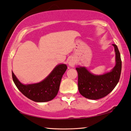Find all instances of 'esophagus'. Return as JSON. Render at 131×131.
<instances>
[{
    "instance_id": "34e87169",
    "label": "esophagus",
    "mask_w": 131,
    "mask_h": 131,
    "mask_svg": "<svg viewBox=\"0 0 131 131\" xmlns=\"http://www.w3.org/2000/svg\"><path fill=\"white\" fill-rule=\"evenodd\" d=\"M68 65L71 66V67H74L75 65V61L73 59L69 60V62H68Z\"/></svg>"
}]
</instances>
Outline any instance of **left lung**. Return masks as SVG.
Instances as JSON below:
<instances>
[{
    "label": "left lung",
    "mask_w": 131,
    "mask_h": 131,
    "mask_svg": "<svg viewBox=\"0 0 131 131\" xmlns=\"http://www.w3.org/2000/svg\"><path fill=\"white\" fill-rule=\"evenodd\" d=\"M116 54V65L112 71L102 75L91 73L84 67L77 68L78 89L86 98L96 100L108 95L116 86L120 79L122 61L120 52L116 45L113 44Z\"/></svg>",
    "instance_id": "1"
}]
</instances>
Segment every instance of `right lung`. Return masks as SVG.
Segmentation results:
<instances>
[{"label":"right lung","mask_w":131,"mask_h":131,"mask_svg":"<svg viewBox=\"0 0 131 131\" xmlns=\"http://www.w3.org/2000/svg\"><path fill=\"white\" fill-rule=\"evenodd\" d=\"M67 69V66L60 64L52 71L50 75L39 83L23 85L17 79L12 72V78L17 89L25 96L37 102L51 101L58 94L62 76Z\"/></svg>","instance_id":"add662e5"}]
</instances>
